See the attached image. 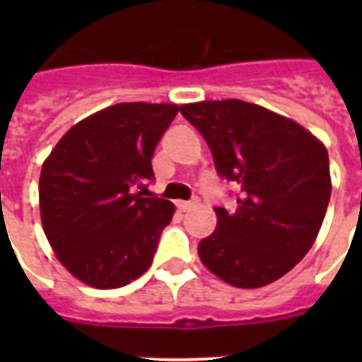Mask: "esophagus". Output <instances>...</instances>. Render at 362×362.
<instances>
[{
    "label": "esophagus",
    "instance_id": "esophagus-1",
    "mask_svg": "<svg viewBox=\"0 0 362 362\" xmlns=\"http://www.w3.org/2000/svg\"><path fill=\"white\" fill-rule=\"evenodd\" d=\"M195 204V201H176V206H178V210H182V212H186V210H189Z\"/></svg>",
    "mask_w": 362,
    "mask_h": 362
}]
</instances>
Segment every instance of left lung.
Masks as SVG:
<instances>
[{
  "instance_id": "8db88e82",
  "label": "left lung",
  "mask_w": 362,
  "mask_h": 362,
  "mask_svg": "<svg viewBox=\"0 0 362 362\" xmlns=\"http://www.w3.org/2000/svg\"><path fill=\"white\" fill-rule=\"evenodd\" d=\"M209 144L218 175L238 187L237 210L199 242L206 269L242 289L287 274L317 238L331 199L325 144L303 125L240 99L182 105Z\"/></svg>"
}]
</instances>
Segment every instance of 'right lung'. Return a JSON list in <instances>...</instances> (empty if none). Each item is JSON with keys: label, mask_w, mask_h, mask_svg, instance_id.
Masks as SVG:
<instances>
[{"label": "right lung", "mask_w": 362, "mask_h": 362, "mask_svg": "<svg viewBox=\"0 0 362 362\" xmlns=\"http://www.w3.org/2000/svg\"><path fill=\"white\" fill-rule=\"evenodd\" d=\"M173 103H118L75 124L41 169L42 231L71 274L95 289L127 286L150 269L175 204L144 197Z\"/></svg>", "instance_id": "right-lung-1"}]
</instances>
